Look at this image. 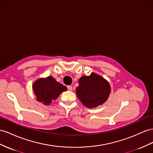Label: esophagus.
Returning <instances> with one entry per match:
<instances>
[{
  "label": "esophagus",
  "mask_w": 153,
  "mask_h": 153,
  "mask_svg": "<svg viewBox=\"0 0 153 153\" xmlns=\"http://www.w3.org/2000/svg\"><path fill=\"white\" fill-rule=\"evenodd\" d=\"M67 88H68V91H72V86H70V85L67 86Z\"/></svg>",
  "instance_id": "1"
}]
</instances>
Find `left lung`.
<instances>
[{
    "label": "left lung",
    "instance_id": "left-lung-1",
    "mask_svg": "<svg viewBox=\"0 0 153 153\" xmlns=\"http://www.w3.org/2000/svg\"><path fill=\"white\" fill-rule=\"evenodd\" d=\"M111 87L104 78L94 73L90 76H82L76 88L78 99L85 107L95 108L107 101Z\"/></svg>",
    "mask_w": 153,
    "mask_h": 153
}]
</instances>
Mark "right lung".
<instances>
[{"instance_id": "1", "label": "right lung", "mask_w": 153, "mask_h": 153, "mask_svg": "<svg viewBox=\"0 0 153 153\" xmlns=\"http://www.w3.org/2000/svg\"><path fill=\"white\" fill-rule=\"evenodd\" d=\"M33 89L36 96V100L46 105L57 99L61 93L67 90L65 86L57 82L52 77L39 79L33 85Z\"/></svg>"}]
</instances>
